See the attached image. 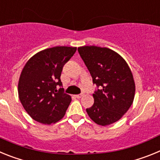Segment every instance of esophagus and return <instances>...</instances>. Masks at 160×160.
<instances>
[{
    "mask_svg": "<svg viewBox=\"0 0 160 160\" xmlns=\"http://www.w3.org/2000/svg\"><path fill=\"white\" fill-rule=\"evenodd\" d=\"M82 96H83V94H77V95H75V97L77 98H81Z\"/></svg>",
    "mask_w": 160,
    "mask_h": 160,
    "instance_id": "34e87169",
    "label": "esophagus"
}]
</instances>
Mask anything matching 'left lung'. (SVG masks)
<instances>
[{"label": "left lung", "instance_id": "1", "mask_svg": "<svg viewBox=\"0 0 160 160\" xmlns=\"http://www.w3.org/2000/svg\"><path fill=\"white\" fill-rule=\"evenodd\" d=\"M98 87L93 94L94 102L87 112L98 125L117 122L129 110L135 97V85L131 69L118 53L108 48H78Z\"/></svg>", "mask_w": 160, "mask_h": 160}]
</instances>
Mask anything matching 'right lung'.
I'll return each mask as SVG.
<instances>
[{
	"label": "right lung",
	"instance_id": "1",
	"mask_svg": "<svg viewBox=\"0 0 160 160\" xmlns=\"http://www.w3.org/2000/svg\"><path fill=\"white\" fill-rule=\"evenodd\" d=\"M77 50L76 47L55 46L33 55L24 66L18 82V95L32 119L43 124L63 118L71 97L61 88L63 66ZM60 87L59 90L57 89Z\"/></svg>",
	"mask_w": 160,
	"mask_h": 160
}]
</instances>
